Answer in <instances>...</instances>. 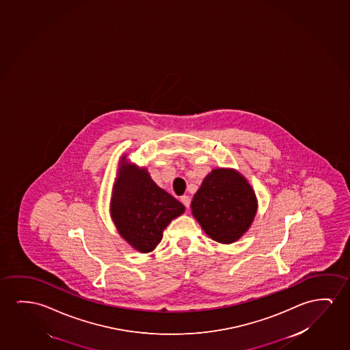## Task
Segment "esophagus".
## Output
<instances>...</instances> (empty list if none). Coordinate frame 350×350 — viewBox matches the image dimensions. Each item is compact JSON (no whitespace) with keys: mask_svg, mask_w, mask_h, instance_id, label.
<instances>
[{"mask_svg":"<svg viewBox=\"0 0 350 350\" xmlns=\"http://www.w3.org/2000/svg\"><path fill=\"white\" fill-rule=\"evenodd\" d=\"M181 202L187 208H189V206H191V198L188 197V196H183L181 197Z\"/></svg>","mask_w":350,"mask_h":350,"instance_id":"34e87169","label":"esophagus"}]
</instances>
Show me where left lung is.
Wrapping results in <instances>:
<instances>
[{
	"label": "left lung",
	"instance_id": "left-lung-1",
	"mask_svg": "<svg viewBox=\"0 0 350 350\" xmlns=\"http://www.w3.org/2000/svg\"><path fill=\"white\" fill-rule=\"evenodd\" d=\"M193 216L212 240L232 243L248 230L256 213L250 183L230 169H215L194 194Z\"/></svg>",
	"mask_w": 350,
	"mask_h": 350
}]
</instances>
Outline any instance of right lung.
<instances>
[{
  "label": "right lung",
  "mask_w": 350,
  "mask_h": 350,
  "mask_svg": "<svg viewBox=\"0 0 350 350\" xmlns=\"http://www.w3.org/2000/svg\"><path fill=\"white\" fill-rule=\"evenodd\" d=\"M185 206L153 183L145 169H139L122 159L113 186L111 218L120 235L139 252L156 248L163 230Z\"/></svg>",
  "instance_id": "obj_1"
}]
</instances>
